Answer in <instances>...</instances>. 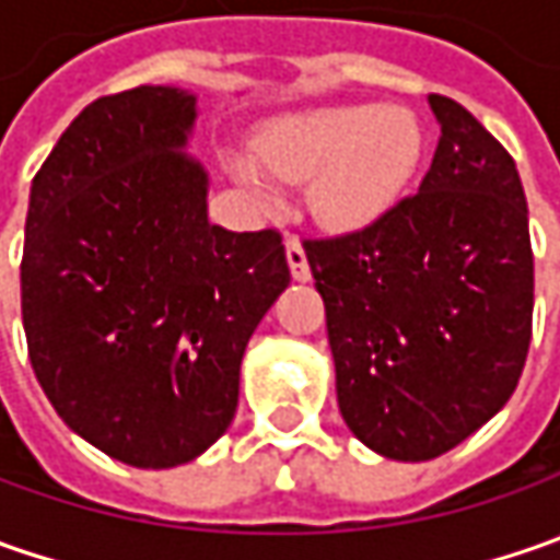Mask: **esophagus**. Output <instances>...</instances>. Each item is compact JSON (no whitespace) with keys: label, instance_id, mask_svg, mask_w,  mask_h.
Instances as JSON below:
<instances>
[{"label":"esophagus","instance_id":"1","mask_svg":"<svg viewBox=\"0 0 560 560\" xmlns=\"http://www.w3.org/2000/svg\"><path fill=\"white\" fill-rule=\"evenodd\" d=\"M287 261H290L292 280L305 283V280L312 277V268H308V258H305V248H302V243H299L295 236H290V240H287Z\"/></svg>","mask_w":560,"mask_h":560}]
</instances>
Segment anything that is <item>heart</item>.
Here are the masks:
<instances>
[{"instance_id": "heart-1", "label": "heart", "mask_w": 560, "mask_h": 560, "mask_svg": "<svg viewBox=\"0 0 560 560\" xmlns=\"http://www.w3.org/2000/svg\"><path fill=\"white\" fill-rule=\"evenodd\" d=\"M423 159V130L405 108L324 105L270 120L258 162L280 180H312V211L334 226H364L405 196ZM236 177L268 199L265 174L248 162Z\"/></svg>"}]
</instances>
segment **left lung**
Returning <instances> with one entry per match:
<instances>
[{
  "instance_id": "left-lung-1",
  "label": "left lung",
  "mask_w": 560,
  "mask_h": 560,
  "mask_svg": "<svg viewBox=\"0 0 560 560\" xmlns=\"http://www.w3.org/2000/svg\"><path fill=\"white\" fill-rule=\"evenodd\" d=\"M440 145L374 224L305 240L342 420L368 448L430 462L502 411L533 336L527 196L505 145L455 98H427Z\"/></svg>"
}]
</instances>
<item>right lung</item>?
Instances as JSON below:
<instances>
[{"instance_id": "right-lung-1", "label": "right lung", "mask_w": 560, "mask_h": 560, "mask_svg": "<svg viewBox=\"0 0 560 560\" xmlns=\"http://www.w3.org/2000/svg\"><path fill=\"white\" fill-rule=\"evenodd\" d=\"M196 96L90 102L36 171L21 314L33 374L77 436L130 467H177L224 436L258 320L290 287L277 230L208 221L180 152Z\"/></svg>"}]
</instances>
